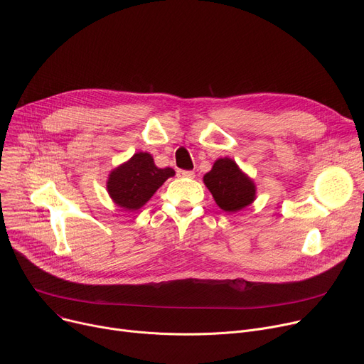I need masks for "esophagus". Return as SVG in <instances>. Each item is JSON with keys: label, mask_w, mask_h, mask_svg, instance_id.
Listing matches in <instances>:
<instances>
[{"label": "esophagus", "mask_w": 364, "mask_h": 364, "mask_svg": "<svg viewBox=\"0 0 364 364\" xmlns=\"http://www.w3.org/2000/svg\"><path fill=\"white\" fill-rule=\"evenodd\" d=\"M177 176H178V177H188V178H193V177H195V171L177 169Z\"/></svg>", "instance_id": "34e87169"}]
</instances>
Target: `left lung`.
Segmentation results:
<instances>
[{"mask_svg": "<svg viewBox=\"0 0 364 364\" xmlns=\"http://www.w3.org/2000/svg\"><path fill=\"white\" fill-rule=\"evenodd\" d=\"M203 181L224 211L236 213L255 199L254 183L228 158L218 159Z\"/></svg>", "mask_w": 364, "mask_h": 364, "instance_id": "obj_1", "label": "left lung"}]
</instances>
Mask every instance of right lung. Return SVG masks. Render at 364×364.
<instances>
[{
    "instance_id": "1",
    "label": "right lung",
    "mask_w": 364,
    "mask_h": 364,
    "mask_svg": "<svg viewBox=\"0 0 364 364\" xmlns=\"http://www.w3.org/2000/svg\"><path fill=\"white\" fill-rule=\"evenodd\" d=\"M174 174V169L158 168L149 153L140 151L110 172L107 192L114 203L132 211L143 206Z\"/></svg>"
}]
</instances>
